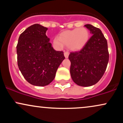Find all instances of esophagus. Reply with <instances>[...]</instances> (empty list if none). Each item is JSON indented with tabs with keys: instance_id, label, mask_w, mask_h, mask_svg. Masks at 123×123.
Wrapping results in <instances>:
<instances>
[{
	"instance_id": "esophagus-1",
	"label": "esophagus",
	"mask_w": 123,
	"mask_h": 123,
	"mask_svg": "<svg viewBox=\"0 0 123 123\" xmlns=\"http://www.w3.org/2000/svg\"><path fill=\"white\" fill-rule=\"evenodd\" d=\"M69 53L68 52H67V51L65 52V53H64V56H65V57L66 58H68V57H69Z\"/></svg>"
}]
</instances>
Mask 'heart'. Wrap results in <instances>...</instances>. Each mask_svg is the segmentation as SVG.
<instances>
[{
    "mask_svg": "<svg viewBox=\"0 0 123 123\" xmlns=\"http://www.w3.org/2000/svg\"><path fill=\"white\" fill-rule=\"evenodd\" d=\"M90 33L86 28H76L73 30L62 32L60 37L54 39V44L58 48H62L63 44L68 46L71 51H77L81 49L88 42Z\"/></svg>",
    "mask_w": 123,
    "mask_h": 123,
    "instance_id": "b5f03b06",
    "label": "heart"
}]
</instances>
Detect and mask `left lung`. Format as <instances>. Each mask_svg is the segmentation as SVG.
<instances>
[{"mask_svg": "<svg viewBox=\"0 0 123 123\" xmlns=\"http://www.w3.org/2000/svg\"><path fill=\"white\" fill-rule=\"evenodd\" d=\"M92 36L80 51L69 55L70 73L77 85L89 87L98 83L105 73L109 58L108 43L102 31L92 25H84Z\"/></svg>", "mask_w": 123, "mask_h": 123, "instance_id": "1", "label": "left lung"}]
</instances>
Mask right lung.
Listing matches in <instances>:
<instances>
[{"mask_svg":"<svg viewBox=\"0 0 123 123\" xmlns=\"http://www.w3.org/2000/svg\"><path fill=\"white\" fill-rule=\"evenodd\" d=\"M47 28L36 24L19 36L17 46L19 69L32 85L45 86L54 80L65 59L63 51H55L46 36Z\"/></svg>","mask_w":123,"mask_h":123,"instance_id":"obj_1","label":"right lung"}]
</instances>
